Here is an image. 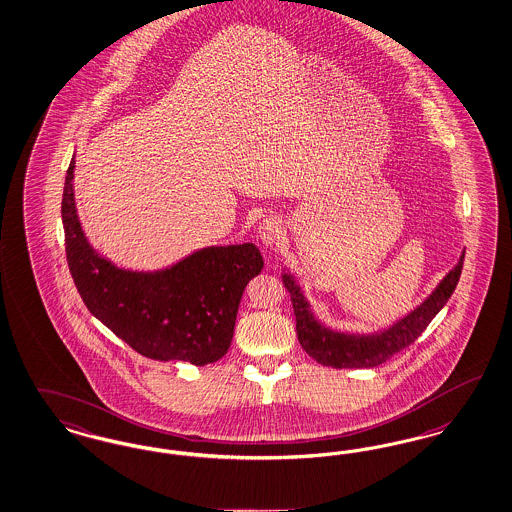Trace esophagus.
I'll list each match as a JSON object with an SVG mask.
<instances>
[{"label": "esophagus", "instance_id": "34e87169", "mask_svg": "<svg viewBox=\"0 0 512 512\" xmlns=\"http://www.w3.org/2000/svg\"><path fill=\"white\" fill-rule=\"evenodd\" d=\"M282 238L283 229L278 219L268 217V219H265V221L261 223V227H259V240L263 242V246L272 249V247H276L280 244Z\"/></svg>", "mask_w": 512, "mask_h": 512}]
</instances>
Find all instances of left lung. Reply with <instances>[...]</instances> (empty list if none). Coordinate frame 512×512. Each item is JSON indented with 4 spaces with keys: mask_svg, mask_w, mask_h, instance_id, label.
<instances>
[{
    "mask_svg": "<svg viewBox=\"0 0 512 512\" xmlns=\"http://www.w3.org/2000/svg\"><path fill=\"white\" fill-rule=\"evenodd\" d=\"M463 259L465 251L461 253L458 265L442 278L435 291L420 306H416L405 318L395 321L388 329L372 335L338 333L319 323L299 283L289 272H283V285L293 300L300 346L323 367L333 369H371L386 363L391 355L405 350L422 335L431 319L444 308L458 285Z\"/></svg>",
    "mask_w": 512,
    "mask_h": 512,
    "instance_id": "8db88e82",
    "label": "left lung"
}]
</instances>
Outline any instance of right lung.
Wrapping results in <instances>:
<instances>
[{"mask_svg":"<svg viewBox=\"0 0 512 512\" xmlns=\"http://www.w3.org/2000/svg\"><path fill=\"white\" fill-rule=\"evenodd\" d=\"M71 159L62 223L71 278L90 314L136 352L157 361L208 365L229 352L247 282L261 274L255 244L202 247L160 270H130L90 246L73 196Z\"/></svg>","mask_w":512,"mask_h":512,"instance_id":"1","label":"right lung"}]
</instances>
